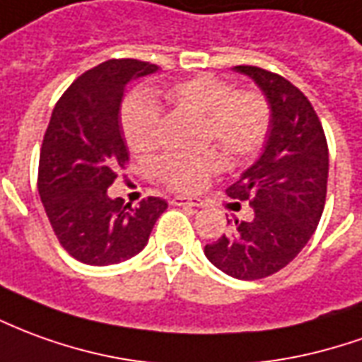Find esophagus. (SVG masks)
<instances>
[{"instance_id": "34e87169", "label": "esophagus", "mask_w": 362, "mask_h": 362, "mask_svg": "<svg viewBox=\"0 0 362 362\" xmlns=\"http://www.w3.org/2000/svg\"><path fill=\"white\" fill-rule=\"evenodd\" d=\"M173 206H188V207H202L204 202L199 198H186V196H176V198L170 199Z\"/></svg>"}]
</instances>
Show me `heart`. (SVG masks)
Returning a JSON list of instances; mask_svg holds the SVG:
<instances>
[{"label":"heart","instance_id":"b5f03b06","mask_svg":"<svg viewBox=\"0 0 362 362\" xmlns=\"http://www.w3.org/2000/svg\"><path fill=\"white\" fill-rule=\"evenodd\" d=\"M166 100L204 115V139L217 141L229 155L249 156L267 143L272 123L269 102L257 92H237L217 76L199 74L166 90ZM121 129L127 145L143 153L158 143L160 110L148 95H133L123 103ZM219 168L216 151L173 153L156 163V176L178 189L198 188Z\"/></svg>","mask_w":362,"mask_h":362}]
</instances>
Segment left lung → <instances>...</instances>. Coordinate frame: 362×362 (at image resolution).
<instances>
[{"mask_svg": "<svg viewBox=\"0 0 362 362\" xmlns=\"http://www.w3.org/2000/svg\"><path fill=\"white\" fill-rule=\"evenodd\" d=\"M235 70L267 95L272 123L262 155L227 188L229 198L249 199L252 219H235L231 231L204 252L225 274L259 280L292 262L315 231L325 206L329 153L322 121L294 84L264 68Z\"/></svg>", "mask_w": 362, "mask_h": 362, "instance_id": "left-lung-1", "label": "left lung"}]
</instances>
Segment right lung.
Masks as SVG:
<instances>
[{
  "label": "right lung",
  "instance_id": "add662e5",
  "mask_svg": "<svg viewBox=\"0 0 362 362\" xmlns=\"http://www.w3.org/2000/svg\"><path fill=\"white\" fill-rule=\"evenodd\" d=\"M156 70L135 58L102 62L80 76L52 111L40 146V202L64 251L84 264H117L139 255L168 207L153 196L139 206L107 196L115 168L129 160L119 121L123 92Z\"/></svg>",
  "mask_w": 362,
  "mask_h": 362
}]
</instances>
